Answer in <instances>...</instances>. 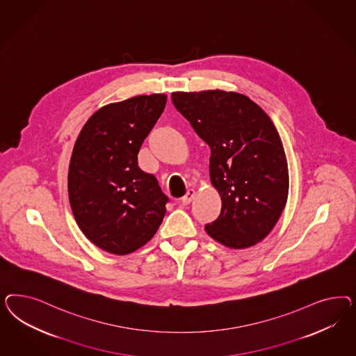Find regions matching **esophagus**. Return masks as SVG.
<instances>
[{"instance_id":"34e87169","label":"esophagus","mask_w":356,"mask_h":356,"mask_svg":"<svg viewBox=\"0 0 356 356\" xmlns=\"http://www.w3.org/2000/svg\"><path fill=\"white\" fill-rule=\"evenodd\" d=\"M194 197V191L193 189H189L186 194L184 195L183 198H181V204L183 205H189L191 202H192V200H193Z\"/></svg>"}]
</instances>
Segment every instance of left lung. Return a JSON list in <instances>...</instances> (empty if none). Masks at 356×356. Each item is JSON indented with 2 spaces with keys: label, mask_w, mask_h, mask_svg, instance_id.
Listing matches in <instances>:
<instances>
[{
  "label": "left lung",
  "mask_w": 356,
  "mask_h": 356,
  "mask_svg": "<svg viewBox=\"0 0 356 356\" xmlns=\"http://www.w3.org/2000/svg\"><path fill=\"white\" fill-rule=\"evenodd\" d=\"M171 99L211 151L210 179L222 210L206 232L228 248L257 244L278 222L289 194L286 154L273 121L237 92H172Z\"/></svg>",
  "instance_id": "1"
}]
</instances>
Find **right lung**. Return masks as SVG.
Segmentation results:
<instances>
[{
	"label": "right lung",
	"mask_w": 356,
	"mask_h": 356,
	"mask_svg": "<svg viewBox=\"0 0 356 356\" xmlns=\"http://www.w3.org/2000/svg\"><path fill=\"white\" fill-rule=\"evenodd\" d=\"M164 94L140 95L97 111L76 140L67 175L76 225L97 247L129 254L155 235L170 201L137 155L165 107Z\"/></svg>",
	"instance_id": "1"
}]
</instances>
